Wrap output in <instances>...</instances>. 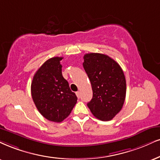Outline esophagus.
<instances>
[{"label": "esophagus", "instance_id": "esophagus-1", "mask_svg": "<svg viewBox=\"0 0 160 160\" xmlns=\"http://www.w3.org/2000/svg\"><path fill=\"white\" fill-rule=\"evenodd\" d=\"M76 94L77 97H78V98H80V96H81V92H80L79 91H77V92H76Z\"/></svg>", "mask_w": 160, "mask_h": 160}]
</instances>
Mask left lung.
I'll use <instances>...</instances> for the list:
<instances>
[{
  "label": "left lung",
  "mask_w": 160,
  "mask_h": 160,
  "mask_svg": "<svg viewBox=\"0 0 160 160\" xmlns=\"http://www.w3.org/2000/svg\"><path fill=\"white\" fill-rule=\"evenodd\" d=\"M83 67L92 90V98L88 107L98 119L111 120L125 102L126 81L123 70L113 58L101 53L84 55Z\"/></svg>",
  "instance_id": "obj_1"
}]
</instances>
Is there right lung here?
<instances>
[{
  "label": "right lung",
  "instance_id": "right-lung-1",
  "mask_svg": "<svg viewBox=\"0 0 160 160\" xmlns=\"http://www.w3.org/2000/svg\"><path fill=\"white\" fill-rule=\"evenodd\" d=\"M62 58L53 57L46 61L36 71L31 84L37 109L44 118L54 122L66 119L77 102V96L62 76Z\"/></svg>",
  "mask_w": 160,
  "mask_h": 160
}]
</instances>
